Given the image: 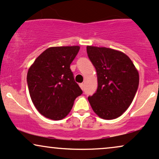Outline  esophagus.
<instances>
[{"instance_id": "1", "label": "esophagus", "mask_w": 159, "mask_h": 159, "mask_svg": "<svg viewBox=\"0 0 159 159\" xmlns=\"http://www.w3.org/2000/svg\"><path fill=\"white\" fill-rule=\"evenodd\" d=\"M80 88H81V89L83 90V89H84V84H83V83H80Z\"/></svg>"}]
</instances>
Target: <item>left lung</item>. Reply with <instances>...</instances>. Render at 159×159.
<instances>
[{
	"mask_svg": "<svg viewBox=\"0 0 159 159\" xmlns=\"http://www.w3.org/2000/svg\"><path fill=\"white\" fill-rule=\"evenodd\" d=\"M88 57L95 67L98 87L88 98L99 117L111 120L131 105L139 85V74L131 59L118 50L87 46Z\"/></svg>",
	"mask_w": 159,
	"mask_h": 159,
	"instance_id": "obj_1",
	"label": "left lung"
}]
</instances>
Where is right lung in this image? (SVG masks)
I'll use <instances>...</instances> for the list:
<instances>
[{"label":"right lung","mask_w":159,"mask_h":159,"mask_svg":"<svg viewBox=\"0 0 159 159\" xmlns=\"http://www.w3.org/2000/svg\"><path fill=\"white\" fill-rule=\"evenodd\" d=\"M79 50V46L48 48L28 70L30 95L43 116L61 120L70 111L75 99L83 94L70 68Z\"/></svg>","instance_id":"1"}]
</instances>
